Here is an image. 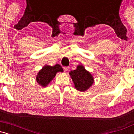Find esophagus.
Masks as SVG:
<instances>
[{"label":"esophagus","instance_id":"obj_1","mask_svg":"<svg viewBox=\"0 0 134 134\" xmlns=\"http://www.w3.org/2000/svg\"><path fill=\"white\" fill-rule=\"evenodd\" d=\"M64 71H65V72L68 71L69 67H64Z\"/></svg>","mask_w":134,"mask_h":134}]
</instances>
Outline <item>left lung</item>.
<instances>
[{
    "label": "left lung",
    "instance_id": "1",
    "mask_svg": "<svg viewBox=\"0 0 134 134\" xmlns=\"http://www.w3.org/2000/svg\"><path fill=\"white\" fill-rule=\"evenodd\" d=\"M69 74L74 84L75 88L79 91H86L94 82L91 74L81 65H78L76 70H70Z\"/></svg>",
    "mask_w": 134,
    "mask_h": 134
}]
</instances>
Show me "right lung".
Returning <instances> with one entry per match:
<instances>
[{
    "instance_id": "1",
    "label": "right lung",
    "mask_w": 134,
    "mask_h": 134,
    "mask_svg": "<svg viewBox=\"0 0 134 134\" xmlns=\"http://www.w3.org/2000/svg\"><path fill=\"white\" fill-rule=\"evenodd\" d=\"M58 72H63L62 67L59 64H56L53 66H44L38 72L36 76V81L42 86H47Z\"/></svg>"
}]
</instances>
